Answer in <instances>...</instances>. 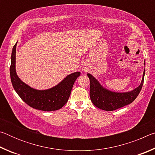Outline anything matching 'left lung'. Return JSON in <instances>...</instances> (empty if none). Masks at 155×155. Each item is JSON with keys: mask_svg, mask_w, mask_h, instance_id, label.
<instances>
[{"mask_svg": "<svg viewBox=\"0 0 155 155\" xmlns=\"http://www.w3.org/2000/svg\"><path fill=\"white\" fill-rule=\"evenodd\" d=\"M145 65V64H144ZM145 69L142 80L137 88L128 92H115L104 88L92 75L87 74L90 81V96L92 103L98 108L111 111L133 103L137 98L143 84Z\"/></svg>", "mask_w": 155, "mask_h": 155, "instance_id": "1", "label": "left lung"}]
</instances>
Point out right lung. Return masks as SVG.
<instances>
[{"label":"right lung","instance_id":"right-lung-1","mask_svg":"<svg viewBox=\"0 0 155 155\" xmlns=\"http://www.w3.org/2000/svg\"><path fill=\"white\" fill-rule=\"evenodd\" d=\"M17 43L13 47L12 52L10 77L13 87L18 96L28 106L41 111H56L62 108L68 102L73 85L81 73L77 72L68 75L58 85L48 90H38L31 87L20 79L15 71Z\"/></svg>","mask_w":155,"mask_h":155}]
</instances>
